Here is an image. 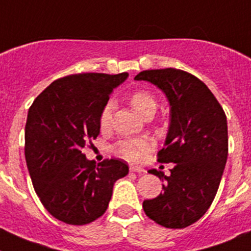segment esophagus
<instances>
[{"mask_svg": "<svg viewBox=\"0 0 251 251\" xmlns=\"http://www.w3.org/2000/svg\"><path fill=\"white\" fill-rule=\"evenodd\" d=\"M129 170H130V172H136V174H138V175H145L146 174L145 168L137 167V166H130Z\"/></svg>", "mask_w": 251, "mask_h": 251, "instance_id": "34e87169", "label": "esophagus"}]
</instances>
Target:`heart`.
Returning a JSON list of instances; mask_svg holds the SVG:
<instances>
[{"mask_svg": "<svg viewBox=\"0 0 251 251\" xmlns=\"http://www.w3.org/2000/svg\"><path fill=\"white\" fill-rule=\"evenodd\" d=\"M129 101L133 108L145 118H152L158 108V101H157L156 97L148 90L133 92L129 97ZM112 113L113 103L108 101L101 108V112L99 114V126L101 129H106L110 127ZM151 147H152V143L147 137H137V138H127L119 141L115 145L114 151L122 158L130 162H138L143 158L145 153L151 150Z\"/></svg>", "mask_w": 251, "mask_h": 251, "instance_id": "heart-1", "label": "heart"}]
</instances>
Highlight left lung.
Wrapping results in <instances>:
<instances>
[{
	"instance_id": "left-lung-1",
	"label": "left lung",
	"mask_w": 251,
	"mask_h": 251,
	"mask_svg": "<svg viewBox=\"0 0 251 251\" xmlns=\"http://www.w3.org/2000/svg\"><path fill=\"white\" fill-rule=\"evenodd\" d=\"M134 79L157 85L170 101V129L157 161L175 163L168 176L148 171L166 182L162 194L143 201V210L158 225L183 229L202 217L216 196L229 151L226 114L205 83L187 72L145 70Z\"/></svg>"
}]
</instances>
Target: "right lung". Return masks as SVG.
I'll return each instance as SVG.
<instances>
[{"label": "right lung", "mask_w": 251, "mask_h": 251, "mask_svg": "<svg viewBox=\"0 0 251 251\" xmlns=\"http://www.w3.org/2000/svg\"><path fill=\"white\" fill-rule=\"evenodd\" d=\"M127 73H83L60 77L37 95L28 109L25 157L32 185L55 219L85 225L105 212L113 186L127 176L118 158L99 165L81 152L100 132L99 114Z\"/></svg>", "instance_id": "1"}]
</instances>
